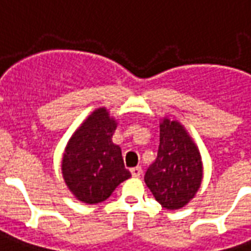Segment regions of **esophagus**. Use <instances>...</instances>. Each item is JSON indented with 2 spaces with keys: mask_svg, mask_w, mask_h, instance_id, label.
<instances>
[{
  "mask_svg": "<svg viewBox=\"0 0 251 251\" xmlns=\"http://www.w3.org/2000/svg\"><path fill=\"white\" fill-rule=\"evenodd\" d=\"M130 173H131V176H133V177L138 178V177H141V174H142V169H141L140 166H137V168L131 169Z\"/></svg>",
  "mask_w": 251,
  "mask_h": 251,
  "instance_id": "34e87169",
  "label": "esophagus"
}]
</instances>
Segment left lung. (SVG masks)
I'll use <instances>...</instances> for the list:
<instances>
[{
	"label": "left lung",
	"mask_w": 251,
	"mask_h": 251,
	"mask_svg": "<svg viewBox=\"0 0 251 251\" xmlns=\"http://www.w3.org/2000/svg\"><path fill=\"white\" fill-rule=\"evenodd\" d=\"M200 151L177 121L159 125L157 157L145 173V183L155 201L168 210H177L196 196L201 186Z\"/></svg>",
	"instance_id": "8db88e82"
}]
</instances>
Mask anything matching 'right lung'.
Instances as JSON below:
<instances>
[{
    "instance_id": "obj_1",
    "label": "right lung",
    "mask_w": 251,
    "mask_h": 251,
    "mask_svg": "<svg viewBox=\"0 0 251 251\" xmlns=\"http://www.w3.org/2000/svg\"><path fill=\"white\" fill-rule=\"evenodd\" d=\"M116 127L106 109H97L66 146L62 159L65 182L85 203L105 201L121 182L130 178L120 146L111 142Z\"/></svg>"
}]
</instances>
